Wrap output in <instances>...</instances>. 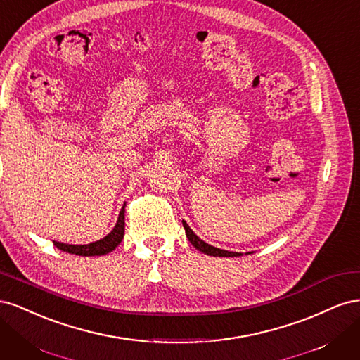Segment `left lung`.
Segmentation results:
<instances>
[{"label":"left lung","mask_w":360,"mask_h":360,"mask_svg":"<svg viewBox=\"0 0 360 360\" xmlns=\"http://www.w3.org/2000/svg\"><path fill=\"white\" fill-rule=\"evenodd\" d=\"M181 222H183L184 231H186V237L189 238V242L192 243L193 248H197L198 250H201L202 254L210 255V257H240V255H243L242 252H231V250L219 249V248H214V246H212L209 243H205L204 240H201V238L191 230V226L186 224V221H181ZM246 254H252V252H246Z\"/></svg>","instance_id":"obj_1"}]
</instances>
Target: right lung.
Here are the masks:
<instances>
[{
  "label": "right lung",
  "mask_w": 360,
  "mask_h": 360,
  "mask_svg": "<svg viewBox=\"0 0 360 360\" xmlns=\"http://www.w3.org/2000/svg\"><path fill=\"white\" fill-rule=\"evenodd\" d=\"M124 205L120 210L118 219L115 226L111 230V233L105 236L103 238L89 245H69V243H61V242H53L60 250H64V252L75 254V255H81V257H96V255H106L112 252V250L122 243L123 236H124Z\"/></svg>",
  "instance_id": "add662e5"
}]
</instances>
